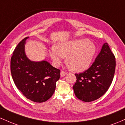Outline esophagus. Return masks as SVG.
I'll list each match as a JSON object with an SVG mask.
<instances>
[{
	"instance_id": "obj_1",
	"label": "esophagus",
	"mask_w": 125,
	"mask_h": 125,
	"mask_svg": "<svg viewBox=\"0 0 125 125\" xmlns=\"http://www.w3.org/2000/svg\"><path fill=\"white\" fill-rule=\"evenodd\" d=\"M67 73L66 72H65V71H61V73H60V75H61V77H64V76H65V75H66Z\"/></svg>"
}]
</instances>
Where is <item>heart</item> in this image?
<instances>
[{"label": "heart", "mask_w": 125, "mask_h": 125, "mask_svg": "<svg viewBox=\"0 0 125 125\" xmlns=\"http://www.w3.org/2000/svg\"><path fill=\"white\" fill-rule=\"evenodd\" d=\"M97 51L95 44L87 39H78L62 42L50 51V55L56 65L66 57L67 65L73 71L81 72L92 64Z\"/></svg>", "instance_id": "1"}]
</instances>
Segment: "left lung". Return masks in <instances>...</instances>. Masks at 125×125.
Wrapping results in <instances>:
<instances>
[{
    "label": "left lung",
    "instance_id": "8db88e82",
    "mask_svg": "<svg viewBox=\"0 0 125 125\" xmlns=\"http://www.w3.org/2000/svg\"><path fill=\"white\" fill-rule=\"evenodd\" d=\"M115 67V57L107 43H104L92 66L75 74L77 80L73 90L77 97L90 102L102 97L111 85Z\"/></svg>",
    "mask_w": 125,
    "mask_h": 125
}]
</instances>
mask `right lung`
Segmentation results:
<instances>
[{
    "label": "right lung",
    "mask_w": 125,
    "mask_h": 125,
    "mask_svg": "<svg viewBox=\"0 0 125 125\" xmlns=\"http://www.w3.org/2000/svg\"><path fill=\"white\" fill-rule=\"evenodd\" d=\"M23 39L14 50L10 60V71L17 88L27 99L36 103L47 101L55 92L60 70L47 61H32L26 57Z\"/></svg>",
    "instance_id": "1"
}]
</instances>
